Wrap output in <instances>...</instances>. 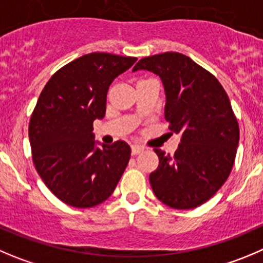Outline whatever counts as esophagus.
I'll return each mask as SVG.
<instances>
[{
	"label": "esophagus",
	"mask_w": 263,
	"mask_h": 263,
	"mask_svg": "<svg viewBox=\"0 0 263 263\" xmlns=\"http://www.w3.org/2000/svg\"><path fill=\"white\" fill-rule=\"evenodd\" d=\"M143 147L142 146H138V144H133V146H132V154L133 155H138V154H141V152H143Z\"/></svg>",
	"instance_id": "obj_1"
}]
</instances>
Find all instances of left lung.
<instances>
[{"label": "left lung", "instance_id": "obj_1", "mask_svg": "<svg viewBox=\"0 0 263 263\" xmlns=\"http://www.w3.org/2000/svg\"><path fill=\"white\" fill-rule=\"evenodd\" d=\"M160 77L165 91V120L181 137L174 156L155 148L159 166L149 174L157 199L174 209L208 201L226 182L239 144V125L218 80L179 52L141 59L133 72Z\"/></svg>", "mask_w": 263, "mask_h": 263}]
</instances>
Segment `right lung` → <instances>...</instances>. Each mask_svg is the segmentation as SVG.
Returning <instances> with one entry per match:
<instances>
[{"instance_id": "1", "label": "right lung", "mask_w": 263, "mask_h": 263, "mask_svg": "<svg viewBox=\"0 0 263 263\" xmlns=\"http://www.w3.org/2000/svg\"><path fill=\"white\" fill-rule=\"evenodd\" d=\"M133 57L90 52L55 72L40 94L29 121L37 173L50 191L74 208L108 199L130 159L126 142L96 141L92 122L106 115L107 91Z\"/></svg>"}]
</instances>
